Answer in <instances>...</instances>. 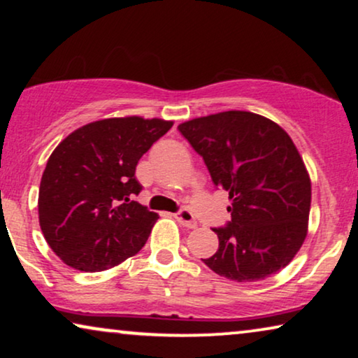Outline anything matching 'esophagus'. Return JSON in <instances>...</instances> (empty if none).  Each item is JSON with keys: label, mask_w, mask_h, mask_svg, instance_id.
<instances>
[{"label": "esophagus", "mask_w": 358, "mask_h": 358, "mask_svg": "<svg viewBox=\"0 0 358 358\" xmlns=\"http://www.w3.org/2000/svg\"><path fill=\"white\" fill-rule=\"evenodd\" d=\"M174 217H176V220H178V222H179L180 224H182V227H185V228H195V227H197V220H195L194 213L190 212V210H187V208L179 210V212L176 213Z\"/></svg>", "instance_id": "obj_1"}]
</instances>
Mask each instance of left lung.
<instances>
[{"instance_id":"left-lung-1","label":"left lung","mask_w":358,"mask_h":358,"mask_svg":"<svg viewBox=\"0 0 358 358\" xmlns=\"http://www.w3.org/2000/svg\"><path fill=\"white\" fill-rule=\"evenodd\" d=\"M178 129L231 200V222L213 228L218 251L202 261L234 282L264 280L288 266L308 233L311 180L287 131L246 110L199 117Z\"/></svg>"}]
</instances>
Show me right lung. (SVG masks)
<instances>
[{"label": "right lung", "instance_id": "1", "mask_svg": "<svg viewBox=\"0 0 358 358\" xmlns=\"http://www.w3.org/2000/svg\"><path fill=\"white\" fill-rule=\"evenodd\" d=\"M171 120L115 117L83 125L53 150L38 189V223L66 266L101 272L135 256L158 213L135 202L136 164Z\"/></svg>", "mask_w": 358, "mask_h": 358}]
</instances>
